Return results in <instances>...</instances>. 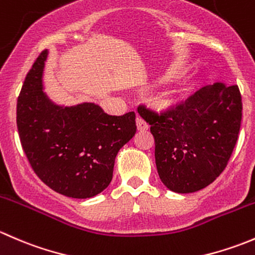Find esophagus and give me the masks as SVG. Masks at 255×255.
Returning a JSON list of instances; mask_svg holds the SVG:
<instances>
[{"instance_id":"1","label":"esophagus","mask_w":255,"mask_h":255,"mask_svg":"<svg viewBox=\"0 0 255 255\" xmlns=\"http://www.w3.org/2000/svg\"><path fill=\"white\" fill-rule=\"evenodd\" d=\"M135 125H137V128L138 130H146L148 129V123L145 122V121L143 120V118L140 117H137V120H135Z\"/></svg>"}]
</instances>
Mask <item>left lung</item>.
<instances>
[{
  "label": "left lung",
  "instance_id": "obj_1",
  "mask_svg": "<svg viewBox=\"0 0 255 255\" xmlns=\"http://www.w3.org/2000/svg\"><path fill=\"white\" fill-rule=\"evenodd\" d=\"M237 85L216 82L165 112L139 105L155 142V164L163 184L179 194L208 186L227 166L242 122Z\"/></svg>",
  "mask_w": 255,
  "mask_h": 255
}]
</instances>
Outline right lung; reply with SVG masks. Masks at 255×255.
<instances>
[{"label": "right lung", "mask_w": 255, "mask_h": 255, "mask_svg": "<svg viewBox=\"0 0 255 255\" xmlns=\"http://www.w3.org/2000/svg\"><path fill=\"white\" fill-rule=\"evenodd\" d=\"M43 50L17 100V128L37 176L54 191L87 199L104 191L120 149L135 134V113L110 116L95 104L60 107L43 92Z\"/></svg>", "instance_id": "add662e5"}]
</instances>
